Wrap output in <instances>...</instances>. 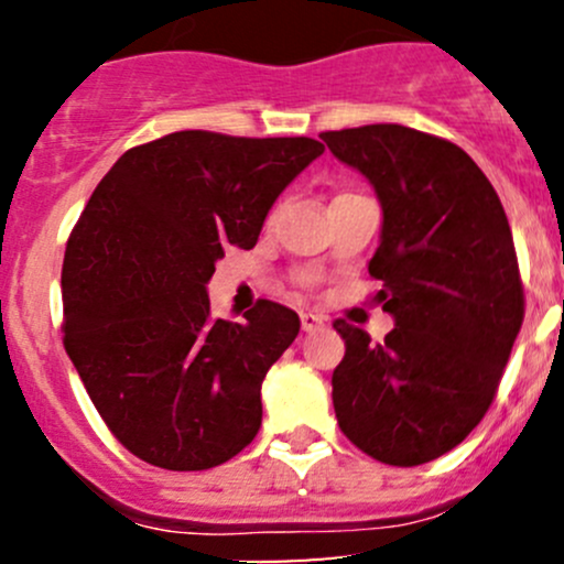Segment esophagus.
Listing matches in <instances>:
<instances>
[{"label":"esophagus","instance_id":"1","mask_svg":"<svg viewBox=\"0 0 564 564\" xmlns=\"http://www.w3.org/2000/svg\"><path fill=\"white\" fill-rule=\"evenodd\" d=\"M302 321V332H318V328H323V323H326V318L323 315H315V313H302L300 315Z\"/></svg>","mask_w":564,"mask_h":564}]
</instances>
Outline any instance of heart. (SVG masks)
I'll list each match as a JSON object with an SVG mask.
<instances>
[{"label": "heart", "instance_id": "obj_1", "mask_svg": "<svg viewBox=\"0 0 564 564\" xmlns=\"http://www.w3.org/2000/svg\"><path fill=\"white\" fill-rule=\"evenodd\" d=\"M304 281H307V278H304Z\"/></svg>", "mask_w": 564, "mask_h": 564}]
</instances>
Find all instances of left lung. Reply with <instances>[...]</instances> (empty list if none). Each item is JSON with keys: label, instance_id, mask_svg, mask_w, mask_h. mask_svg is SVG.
Masks as SVG:
<instances>
[{"label": "left lung", "instance_id": "8db88e82", "mask_svg": "<svg viewBox=\"0 0 564 564\" xmlns=\"http://www.w3.org/2000/svg\"><path fill=\"white\" fill-rule=\"evenodd\" d=\"M366 174L384 212L368 275L394 315L381 341L334 321L339 430L390 467H419L462 443L494 403L525 289L507 212L480 166L451 140L400 124L323 132Z\"/></svg>", "mask_w": 564, "mask_h": 564}]
</instances>
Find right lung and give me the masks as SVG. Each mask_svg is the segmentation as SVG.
Masks as SVG:
<instances>
[{
	"instance_id": "add662e5",
	"label": "right lung",
	"mask_w": 564,
	"mask_h": 564,
	"mask_svg": "<svg viewBox=\"0 0 564 564\" xmlns=\"http://www.w3.org/2000/svg\"><path fill=\"white\" fill-rule=\"evenodd\" d=\"M326 151L313 138L185 129L111 166L70 230L63 345L129 453L172 471L230 462L262 424V379L300 315L260 300L212 315L206 281L228 246L251 249L273 200Z\"/></svg>"
}]
</instances>
